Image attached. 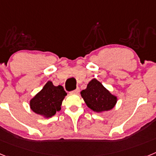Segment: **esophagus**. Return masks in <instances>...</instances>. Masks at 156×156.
<instances>
[{"label": "esophagus", "instance_id": "34e87169", "mask_svg": "<svg viewBox=\"0 0 156 156\" xmlns=\"http://www.w3.org/2000/svg\"><path fill=\"white\" fill-rule=\"evenodd\" d=\"M73 93H75V94H78L80 92V88L79 87H77L76 89V90H73Z\"/></svg>", "mask_w": 156, "mask_h": 156}]
</instances>
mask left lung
I'll return each mask as SVG.
<instances>
[{"mask_svg": "<svg viewBox=\"0 0 156 156\" xmlns=\"http://www.w3.org/2000/svg\"><path fill=\"white\" fill-rule=\"evenodd\" d=\"M80 94L87 105L97 112L112 109L117 101L116 97L96 79L90 81L86 89L83 90Z\"/></svg>", "mask_w": 156, "mask_h": 156, "instance_id": "left-lung-1", "label": "left lung"}]
</instances>
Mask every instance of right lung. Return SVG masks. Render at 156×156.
Segmentation results:
<instances>
[{"mask_svg": "<svg viewBox=\"0 0 156 156\" xmlns=\"http://www.w3.org/2000/svg\"><path fill=\"white\" fill-rule=\"evenodd\" d=\"M67 94L62 86H54L48 81L42 90L30 101V108L37 114L51 117L61 109L62 102Z\"/></svg>", "mask_w": 156, "mask_h": 156, "instance_id": "obj_1", "label": "right lung"}]
</instances>
